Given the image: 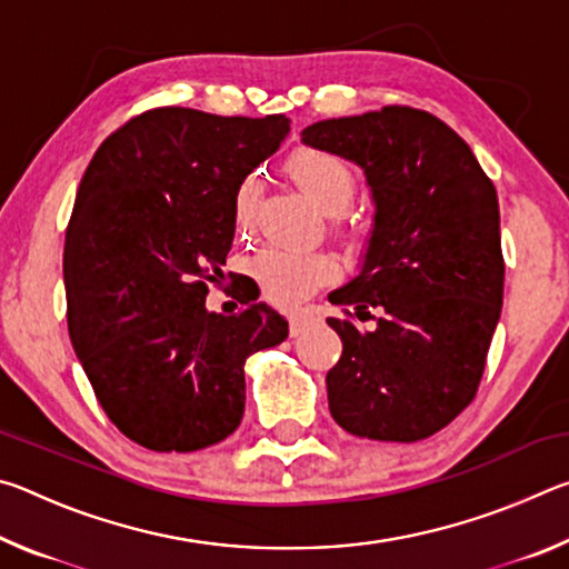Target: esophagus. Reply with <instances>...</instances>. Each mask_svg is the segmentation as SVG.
<instances>
[{"label":"esophagus","instance_id":"1","mask_svg":"<svg viewBox=\"0 0 569 569\" xmlns=\"http://www.w3.org/2000/svg\"><path fill=\"white\" fill-rule=\"evenodd\" d=\"M319 321L321 319L313 311H296L291 313V319H288V331H291V336H301L306 329H311V326Z\"/></svg>","mask_w":569,"mask_h":569}]
</instances>
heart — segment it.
I'll return each mask as SVG.
<instances>
[{
	"label": "heart",
	"mask_w": 569,
	"mask_h": 569,
	"mask_svg": "<svg viewBox=\"0 0 569 569\" xmlns=\"http://www.w3.org/2000/svg\"><path fill=\"white\" fill-rule=\"evenodd\" d=\"M288 176L311 203L326 216H336V228L353 236L356 228L341 220V213L353 200L356 172L341 156L323 148H301L288 160ZM256 200V182L243 180L236 192L233 218L238 230L250 228ZM253 276L268 301L278 306L301 303L339 276V261L329 253H296V250L266 248L253 258Z\"/></svg>",
	"instance_id": "1"
}]
</instances>
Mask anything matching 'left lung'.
Listing matches in <instances>:
<instances>
[{
  "label": "left lung",
  "instance_id": "left-lung-1",
  "mask_svg": "<svg viewBox=\"0 0 569 569\" xmlns=\"http://www.w3.org/2000/svg\"><path fill=\"white\" fill-rule=\"evenodd\" d=\"M301 138L356 162L377 206L361 273L329 293L377 321L329 319L343 341L326 373L331 417L356 437L427 439L475 399L502 313L497 190L449 124L407 104L313 122Z\"/></svg>",
  "mask_w": 569,
  "mask_h": 569
}]
</instances>
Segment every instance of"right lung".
<instances>
[{
	"label": "right lung",
	"instance_id": "right-lung-1",
	"mask_svg": "<svg viewBox=\"0 0 569 569\" xmlns=\"http://www.w3.org/2000/svg\"><path fill=\"white\" fill-rule=\"evenodd\" d=\"M286 114L220 118L158 108L94 152L64 238L67 326L110 421L152 451L233 435L250 353L286 341L271 306L206 308L233 246L236 192L281 148ZM243 303V301H240Z\"/></svg>",
	"mask_w": 569,
	"mask_h": 569
}]
</instances>
